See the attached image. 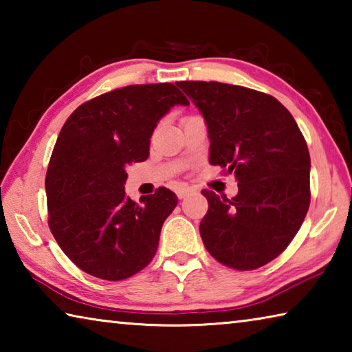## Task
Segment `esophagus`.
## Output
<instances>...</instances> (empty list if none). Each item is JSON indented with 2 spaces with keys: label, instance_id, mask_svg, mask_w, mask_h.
<instances>
[{
  "label": "esophagus",
  "instance_id": "34e87169",
  "mask_svg": "<svg viewBox=\"0 0 352 352\" xmlns=\"http://www.w3.org/2000/svg\"><path fill=\"white\" fill-rule=\"evenodd\" d=\"M189 192H190V189H189V188H178V189H177V195H178V199H184Z\"/></svg>",
  "mask_w": 352,
  "mask_h": 352
}]
</instances>
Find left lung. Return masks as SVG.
<instances>
[{"label":"left lung","mask_w":352,"mask_h":352,"mask_svg":"<svg viewBox=\"0 0 352 352\" xmlns=\"http://www.w3.org/2000/svg\"><path fill=\"white\" fill-rule=\"evenodd\" d=\"M177 85L205 118L210 163L234 174L236 197L201 190L200 236L223 265L254 270L281 254L311 204V157L290 111L270 94L220 82Z\"/></svg>","instance_id":"1"}]
</instances>
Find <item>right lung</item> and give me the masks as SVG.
Returning <instances> with one entry per match:
<instances>
[{"label": "right lung", "mask_w": 352, "mask_h": 352, "mask_svg": "<svg viewBox=\"0 0 352 352\" xmlns=\"http://www.w3.org/2000/svg\"><path fill=\"white\" fill-rule=\"evenodd\" d=\"M174 105H189L174 83L129 85L77 107L63 124L45 180L47 222L88 275L121 281L157 253L177 195L160 188L136 204L124 184L126 168L146 162L153 130Z\"/></svg>", "instance_id": "1"}]
</instances>
